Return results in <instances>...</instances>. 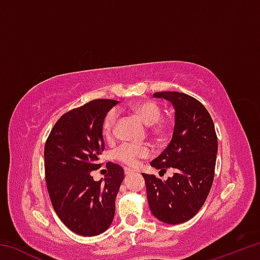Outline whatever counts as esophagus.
I'll return each instance as SVG.
<instances>
[{
	"label": "esophagus",
	"instance_id": "obj_1",
	"mask_svg": "<svg viewBox=\"0 0 260 260\" xmlns=\"http://www.w3.org/2000/svg\"><path fill=\"white\" fill-rule=\"evenodd\" d=\"M124 172H125V175H131L132 173H134V171H133V170H131V169H128V167H125V169H124Z\"/></svg>",
	"mask_w": 260,
	"mask_h": 260
}]
</instances>
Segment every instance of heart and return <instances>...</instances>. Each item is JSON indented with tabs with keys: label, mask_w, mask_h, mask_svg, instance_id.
I'll return each instance as SVG.
<instances>
[{
	"label": "heart",
	"mask_w": 260,
	"mask_h": 260,
	"mask_svg": "<svg viewBox=\"0 0 260 260\" xmlns=\"http://www.w3.org/2000/svg\"><path fill=\"white\" fill-rule=\"evenodd\" d=\"M129 111L139 117L147 126H150L151 134L157 140H165L170 134L171 127L166 120L161 119V108L157 103L150 100H141L129 104ZM118 114L116 111H110L103 121V134L107 139H111L113 128L116 125ZM151 148L143 146H134L131 143H124L114 151L116 159L121 161L127 166L135 167L138 165L140 158H147L151 156Z\"/></svg>",
	"instance_id": "heart-1"
}]
</instances>
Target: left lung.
<instances>
[{"instance_id": "obj_1", "label": "left lung", "mask_w": 260, "mask_h": 260, "mask_svg": "<svg viewBox=\"0 0 260 260\" xmlns=\"http://www.w3.org/2000/svg\"><path fill=\"white\" fill-rule=\"evenodd\" d=\"M155 98L172 102L175 124L172 140L150 164L160 172L173 169L166 181L142 173L149 208L157 219L178 225L191 219L205 203L214 178L218 139L212 118L192 96L160 91Z\"/></svg>"}]
</instances>
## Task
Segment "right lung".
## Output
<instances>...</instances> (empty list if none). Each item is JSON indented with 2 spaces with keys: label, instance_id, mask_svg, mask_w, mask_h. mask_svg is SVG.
<instances>
[{
  "label": "right lung",
  "instance_id": "right-lung-1",
  "mask_svg": "<svg viewBox=\"0 0 260 260\" xmlns=\"http://www.w3.org/2000/svg\"><path fill=\"white\" fill-rule=\"evenodd\" d=\"M118 101L94 100L64 113L52 127L45 146L47 189L57 215L70 231L82 236L102 234L111 225L114 201L124 170L107 164L104 180L91 171L101 167L104 150L103 121Z\"/></svg>",
  "mask_w": 260,
  "mask_h": 260
}]
</instances>
